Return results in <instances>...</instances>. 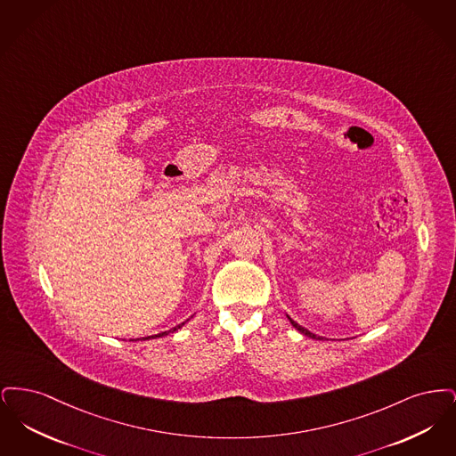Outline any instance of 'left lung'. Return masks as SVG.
Segmentation results:
<instances>
[{
  "label": "left lung",
  "instance_id": "8db88e82",
  "mask_svg": "<svg viewBox=\"0 0 456 456\" xmlns=\"http://www.w3.org/2000/svg\"><path fill=\"white\" fill-rule=\"evenodd\" d=\"M289 320H290V318H289ZM290 323H292V326H294V328H296V330H299V331H301V333H304V335H305V337H311V338H316V335H314V333H311V331H307V330H305V328H303V326L297 325V323H296V322H294V320H290Z\"/></svg>",
  "mask_w": 456,
  "mask_h": 456
}]
</instances>
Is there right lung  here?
Masks as SVG:
<instances>
[{
    "instance_id": "obj_1",
    "label": "right lung",
    "mask_w": 456,
    "mask_h": 456,
    "mask_svg": "<svg viewBox=\"0 0 456 456\" xmlns=\"http://www.w3.org/2000/svg\"><path fill=\"white\" fill-rule=\"evenodd\" d=\"M184 325V323H181V325L174 326L173 330H169V331H175L177 328H181V326ZM169 331H162V333H157V335H152V337H145V338H142V340H151V338H157V337H162V335H167Z\"/></svg>"
}]
</instances>
